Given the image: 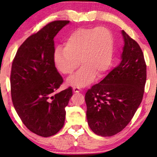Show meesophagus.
<instances>
[{
  "mask_svg": "<svg viewBox=\"0 0 157 157\" xmlns=\"http://www.w3.org/2000/svg\"><path fill=\"white\" fill-rule=\"evenodd\" d=\"M73 92L75 93V94H78V93L80 92V89H79L78 87H73Z\"/></svg>",
  "mask_w": 157,
  "mask_h": 157,
  "instance_id": "obj_1",
  "label": "esophagus"
}]
</instances>
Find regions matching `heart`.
Here are the masks:
<instances>
[{
    "label": "heart",
    "mask_w": 157,
    "mask_h": 157,
    "mask_svg": "<svg viewBox=\"0 0 157 157\" xmlns=\"http://www.w3.org/2000/svg\"><path fill=\"white\" fill-rule=\"evenodd\" d=\"M113 55V37L105 27L79 28L66 39L64 48L55 51L54 63L63 75H75L68 79L71 86L84 87L93 82L95 76H102L111 66Z\"/></svg>",
    "instance_id": "obj_1"
}]
</instances>
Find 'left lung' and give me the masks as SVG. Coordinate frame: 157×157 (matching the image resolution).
<instances>
[{
  "label": "left lung",
  "mask_w": 157,
  "mask_h": 157,
  "mask_svg": "<svg viewBox=\"0 0 157 157\" xmlns=\"http://www.w3.org/2000/svg\"><path fill=\"white\" fill-rule=\"evenodd\" d=\"M121 62L102 81L85 94L90 128L101 136L122 131L141 103L146 82V64L142 50L124 30Z\"/></svg>",
  "instance_id": "obj_1"
}]
</instances>
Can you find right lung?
Segmentation results:
<instances>
[{
  "label": "right lung",
  "mask_w": 157,
  "mask_h": 157,
  "mask_svg": "<svg viewBox=\"0 0 157 157\" xmlns=\"http://www.w3.org/2000/svg\"><path fill=\"white\" fill-rule=\"evenodd\" d=\"M68 21H55L31 35L18 49L12 62L10 83L14 109L26 127L39 136L55 135L64 124L73 95L63 83L54 63V37Z\"/></svg>",
  "instance_id": "1"
}]
</instances>
